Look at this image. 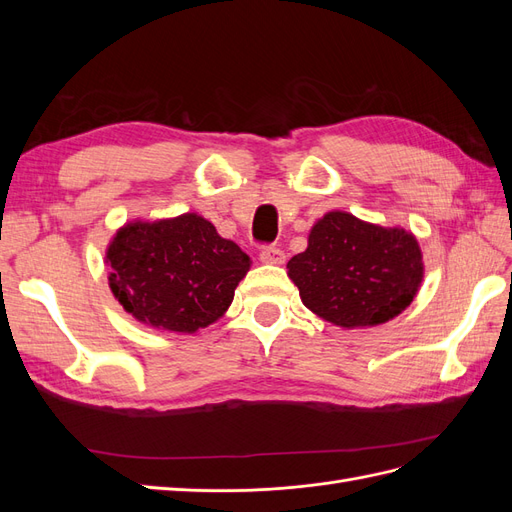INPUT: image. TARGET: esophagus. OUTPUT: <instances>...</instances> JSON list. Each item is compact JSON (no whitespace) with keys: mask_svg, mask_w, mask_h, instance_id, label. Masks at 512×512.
I'll list each match as a JSON object with an SVG mask.
<instances>
[{"mask_svg":"<svg viewBox=\"0 0 512 512\" xmlns=\"http://www.w3.org/2000/svg\"><path fill=\"white\" fill-rule=\"evenodd\" d=\"M260 260L265 262V265H282V262L286 260V256H284V252L280 250V247L269 245V247H262Z\"/></svg>","mask_w":512,"mask_h":512,"instance_id":"obj_1","label":"esophagus"}]
</instances>
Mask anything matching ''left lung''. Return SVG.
<instances>
[{
	"mask_svg": "<svg viewBox=\"0 0 512 512\" xmlns=\"http://www.w3.org/2000/svg\"><path fill=\"white\" fill-rule=\"evenodd\" d=\"M303 305L342 329L378 327L399 316L421 288L423 252L410 230L329 211L312 226L307 250L288 260Z\"/></svg>",
	"mask_w": 512,
	"mask_h": 512,
	"instance_id": "1",
	"label": "left lung"
}]
</instances>
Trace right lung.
<instances>
[{
  "label": "right lung",
  "instance_id": "right-lung-1",
  "mask_svg": "<svg viewBox=\"0 0 512 512\" xmlns=\"http://www.w3.org/2000/svg\"><path fill=\"white\" fill-rule=\"evenodd\" d=\"M108 288L145 327L196 333L220 320L252 260L198 213L132 220L108 243Z\"/></svg>",
  "mask_w": 512,
  "mask_h": 512
}]
</instances>
